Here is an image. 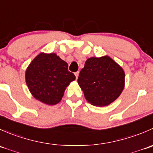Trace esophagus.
<instances>
[{"label":"esophagus","mask_w":153,"mask_h":153,"mask_svg":"<svg viewBox=\"0 0 153 153\" xmlns=\"http://www.w3.org/2000/svg\"><path fill=\"white\" fill-rule=\"evenodd\" d=\"M75 77H76V79H78V75H79V72H75Z\"/></svg>","instance_id":"34e87169"}]
</instances>
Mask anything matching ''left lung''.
Here are the masks:
<instances>
[{"instance_id":"left-lung-1","label":"left lung","mask_w":153,"mask_h":153,"mask_svg":"<svg viewBox=\"0 0 153 153\" xmlns=\"http://www.w3.org/2000/svg\"><path fill=\"white\" fill-rule=\"evenodd\" d=\"M78 83L86 101L96 106H108L122 92L125 85L123 68L110 57L88 58Z\"/></svg>"}]
</instances>
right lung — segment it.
I'll use <instances>...</instances> for the list:
<instances>
[{
  "instance_id": "obj_1",
  "label": "right lung",
  "mask_w": 153,
  "mask_h": 153,
  "mask_svg": "<svg viewBox=\"0 0 153 153\" xmlns=\"http://www.w3.org/2000/svg\"><path fill=\"white\" fill-rule=\"evenodd\" d=\"M26 84L38 101L55 105L64 96L66 88L75 76L68 71V64L55 53L38 54L25 72Z\"/></svg>"
}]
</instances>
